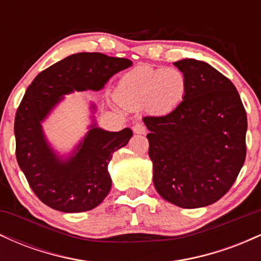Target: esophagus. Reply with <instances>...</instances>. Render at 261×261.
I'll use <instances>...</instances> for the list:
<instances>
[{"mask_svg":"<svg viewBox=\"0 0 261 261\" xmlns=\"http://www.w3.org/2000/svg\"><path fill=\"white\" fill-rule=\"evenodd\" d=\"M146 131H147V128L143 124H136L134 126V133L137 134V135H145Z\"/></svg>","mask_w":261,"mask_h":261,"instance_id":"obj_1","label":"esophagus"}]
</instances>
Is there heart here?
Here are the masks:
<instances>
[{
    "label": "heart",
    "instance_id": "obj_1",
    "mask_svg": "<svg viewBox=\"0 0 261 261\" xmlns=\"http://www.w3.org/2000/svg\"><path fill=\"white\" fill-rule=\"evenodd\" d=\"M187 81L178 68L137 66L122 77L116 99L130 109L149 107L157 113H168L184 97Z\"/></svg>",
    "mask_w": 261,
    "mask_h": 261
}]
</instances>
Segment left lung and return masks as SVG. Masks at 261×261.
<instances>
[{
	"label": "left lung",
	"instance_id": "8db88e82",
	"mask_svg": "<svg viewBox=\"0 0 261 261\" xmlns=\"http://www.w3.org/2000/svg\"><path fill=\"white\" fill-rule=\"evenodd\" d=\"M187 81L182 100L162 116H145L153 184L182 208L218 201L241 172L247 154V113L234 85L202 61L174 62Z\"/></svg>",
	"mask_w": 261,
	"mask_h": 261
}]
</instances>
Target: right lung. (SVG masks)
I'll return each instance as SVG.
<instances>
[{
	"label": "right lung",
	"instance_id": "right-lung-1",
	"mask_svg": "<svg viewBox=\"0 0 261 261\" xmlns=\"http://www.w3.org/2000/svg\"><path fill=\"white\" fill-rule=\"evenodd\" d=\"M127 59L100 53H79L41 71L27 89L14 119L16 157L29 187L40 201L61 212L97 207L112 188L108 164L127 145L130 128L110 133L92 125L68 160H60L45 140L41 121L62 95L99 91L113 74L130 67Z\"/></svg>",
	"mask_w": 261,
	"mask_h": 261
}]
</instances>
